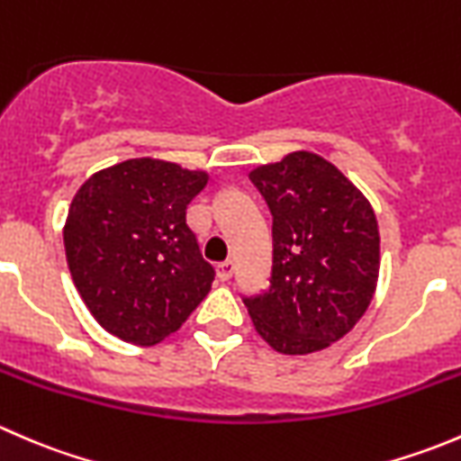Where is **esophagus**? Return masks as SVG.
Returning <instances> with one entry per match:
<instances>
[{
    "label": "esophagus",
    "instance_id": "obj_1",
    "mask_svg": "<svg viewBox=\"0 0 461 461\" xmlns=\"http://www.w3.org/2000/svg\"><path fill=\"white\" fill-rule=\"evenodd\" d=\"M216 272L221 281H230L234 276V260H222V263H218Z\"/></svg>",
    "mask_w": 461,
    "mask_h": 461
}]
</instances>
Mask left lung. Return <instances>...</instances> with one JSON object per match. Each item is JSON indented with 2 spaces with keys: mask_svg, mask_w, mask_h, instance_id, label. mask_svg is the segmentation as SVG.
Here are the masks:
<instances>
[{
  "mask_svg": "<svg viewBox=\"0 0 461 461\" xmlns=\"http://www.w3.org/2000/svg\"><path fill=\"white\" fill-rule=\"evenodd\" d=\"M249 180L272 212V276L243 296L254 328L283 355L328 348L364 317L379 278V227L364 194L317 153H287Z\"/></svg>",
  "mask_w": 461,
  "mask_h": 461,
  "instance_id": "8db88e82",
  "label": "left lung"
}]
</instances>
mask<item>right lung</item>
<instances>
[{
    "instance_id": "add662e5",
    "label": "right lung",
    "mask_w": 461,
    "mask_h": 461,
    "mask_svg": "<svg viewBox=\"0 0 461 461\" xmlns=\"http://www.w3.org/2000/svg\"><path fill=\"white\" fill-rule=\"evenodd\" d=\"M209 176L153 158L102 169L77 189L64 225L73 283L122 341L169 337L212 290L213 267L187 222Z\"/></svg>"
}]
</instances>
